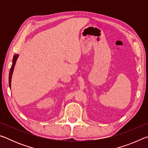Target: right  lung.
Segmentation results:
<instances>
[{
  "mask_svg": "<svg viewBox=\"0 0 148 148\" xmlns=\"http://www.w3.org/2000/svg\"><path fill=\"white\" fill-rule=\"evenodd\" d=\"M19 55H15L13 57V62H12V66L10 68V73H9V86L11 88V81H12V74H13L14 72V66L15 64H16V62L17 58H18Z\"/></svg>",
  "mask_w": 148,
  "mask_h": 148,
  "instance_id": "right-lung-1",
  "label": "right lung"
}]
</instances>
